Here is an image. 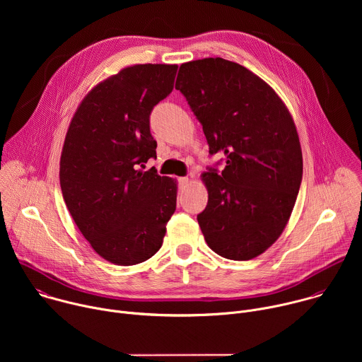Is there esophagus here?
<instances>
[{"label":"esophagus","instance_id":"34e87169","mask_svg":"<svg viewBox=\"0 0 362 362\" xmlns=\"http://www.w3.org/2000/svg\"><path fill=\"white\" fill-rule=\"evenodd\" d=\"M177 180H179V185H180V187H185V186L189 183V179H187V177H179Z\"/></svg>","mask_w":362,"mask_h":362}]
</instances>
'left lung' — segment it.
Segmentation results:
<instances>
[{
	"label": "left lung",
	"mask_w": 362,
	"mask_h": 362,
	"mask_svg": "<svg viewBox=\"0 0 362 362\" xmlns=\"http://www.w3.org/2000/svg\"><path fill=\"white\" fill-rule=\"evenodd\" d=\"M176 90L202 124L211 156H223L203 173L209 199L197 222L204 240L228 259L249 261L281 236L300 187L293 120L262 78L219 57L182 64Z\"/></svg>",
	"instance_id": "obj_1"
}]
</instances>
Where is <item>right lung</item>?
Masks as SVG:
<instances>
[{
    "label": "right lung",
    "instance_id": "obj_1",
    "mask_svg": "<svg viewBox=\"0 0 362 362\" xmlns=\"http://www.w3.org/2000/svg\"><path fill=\"white\" fill-rule=\"evenodd\" d=\"M177 66L137 64L94 87L78 106L63 146L60 185L83 236L106 261L136 265L156 253L176 211V183L148 159L158 143L150 115L166 98Z\"/></svg>",
    "mask_w": 362,
    "mask_h": 362
}]
</instances>
